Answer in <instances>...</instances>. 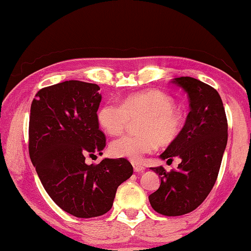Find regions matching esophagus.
<instances>
[{
	"label": "esophagus",
	"instance_id": "1",
	"mask_svg": "<svg viewBox=\"0 0 251 251\" xmlns=\"http://www.w3.org/2000/svg\"><path fill=\"white\" fill-rule=\"evenodd\" d=\"M133 168H134V172L135 173H139V172H143L144 169H145V167L143 166V165H141V164H138V163H133Z\"/></svg>",
	"mask_w": 251,
	"mask_h": 251
}]
</instances>
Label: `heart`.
<instances>
[{"label":"heart","instance_id":"1","mask_svg":"<svg viewBox=\"0 0 251 251\" xmlns=\"http://www.w3.org/2000/svg\"><path fill=\"white\" fill-rule=\"evenodd\" d=\"M101 127L109 135H120L130 121L138 120V134L124 135L113 141V156L138 161L155 150L157 144L171 145L179 137L184 127L181 113L175 108L171 96L160 91H147L125 97L121 104L107 100L97 113Z\"/></svg>","mask_w":251,"mask_h":251}]
</instances>
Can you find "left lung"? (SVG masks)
<instances>
[{
	"label": "left lung",
	"instance_id": "8db88e82",
	"mask_svg": "<svg viewBox=\"0 0 251 251\" xmlns=\"http://www.w3.org/2000/svg\"><path fill=\"white\" fill-rule=\"evenodd\" d=\"M173 83L188 95L190 112L181 134L167 147L161 159L180 157L177 169L151 168L160 186L150 195L152 209L164 216H181L201 205L217 180L227 145L228 124L222 97L214 87L181 76Z\"/></svg>",
	"mask_w": 251,
	"mask_h": 251
}]
</instances>
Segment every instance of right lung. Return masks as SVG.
Here are the masks:
<instances>
[{"mask_svg": "<svg viewBox=\"0 0 251 251\" xmlns=\"http://www.w3.org/2000/svg\"><path fill=\"white\" fill-rule=\"evenodd\" d=\"M97 84L66 80L40 90L31 105L28 152L42 185L56 205L78 218L99 217L113 206L116 190L133 175L126 158L87 165L103 154L106 137L97 109Z\"/></svg>", "mask_w": 251, "mask_h": 251, "instance_id": "add662e5", "label": "right lung"}]
</instances>
